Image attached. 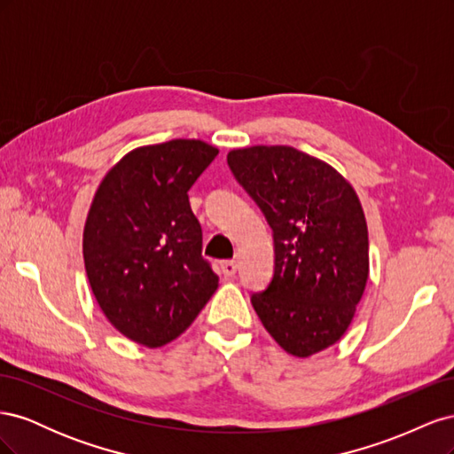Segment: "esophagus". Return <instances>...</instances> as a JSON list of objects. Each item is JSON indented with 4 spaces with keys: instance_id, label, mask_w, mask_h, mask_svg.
I'll list each match as a JSON object with an SVG mask.
<instances>
[{
    "instance_id": "34e87169",
    "label": "esophagus",
    "mask_w": 454,
    "mask_h": 454,
    "mask_svg": "<svg viewBox=\"0 0 454 454\" xmlns=\"http://www.w3.org/2000/svg\"><path fill=\"white\" fill-rule=\"evenodd\" d=\"M222 272L225 274V278L235 277V274H237V261H223Z\"/></svg>"
}]
</instances>
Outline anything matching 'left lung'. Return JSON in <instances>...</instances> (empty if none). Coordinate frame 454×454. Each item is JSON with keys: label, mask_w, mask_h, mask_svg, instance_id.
I'll return each mask as SVG.
<instances>
[{"label": "left lung", "mask_w": 454, "mask_h": 454, "mask_svg": "<svg viewBox=\"0 0 454 454\" xmlns=\"http://www.w3.org/2000/svg\"><path fill=\"white\" fill-rule=\"evenodd\" d=\"M227 164L272 229V278L250 295L261 324L299 358L332 347L369 274L367 223L352 185L290 145L235 149Z\"/></svg>", "instance_id": "1"}]
</instances>
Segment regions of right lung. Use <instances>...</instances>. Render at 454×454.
<instances>
[{"label": "right lung", "mask_w": 454, "mask_h": 454, "mask_svg": "<svg viewBox=\"0 0 454 454\" xmlns=\"http://www.w3.org/2000/svg\"><path fill=\"white\" fill-rule=\"evenodd\" d=\"M215 155L200 140L138 147L96 191L83 232L87 277L106 318L140 345L182 335L217 290L187 195Z\"/></svg>", "instance_id": "obj_1"}]
</instances>
